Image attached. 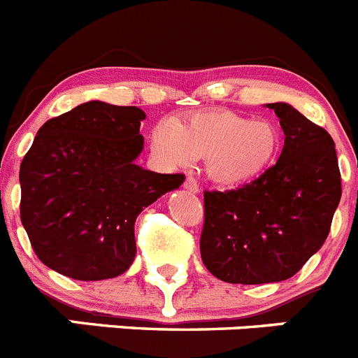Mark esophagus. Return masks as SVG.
<instances>
[{"label":"esophagus","instance_id":"obj_1","mask_svg":"<svg viewBox=\"0 0 358 358\" xmlns=\"http://www.w3.org/2000/svg\"><path fill=\"white\" fill-rule=\"evenodd\" d=\"M185 189H188L189 193H199L200 188H199V182L193 179V177H188L185 181Z\"/></svg>","mask_w":358,"mask_h":358}]
</instances>
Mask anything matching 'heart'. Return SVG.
Wrapping results in <instances>:
<instances>
[{
    "instance_id": "b5f03b06",
    "label": "heart",
    "mask_w": 358,
    "mask_h": 358,
    "mask_svg": "<svg viewBox=\"0 0 358 358\" xmlns=\"http://www.w3.org/2000/svg\"><path fill=\"white\" fill-rule=\"evenodd\" d=\"M151 145L156 158L172 169L206 158L210 181L236 188L257 181L274 165L281 149V134L267 119L207 110L179 124L162 121L152 131Z\"/></svg>"
}]
</instances>
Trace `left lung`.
Segmentation results:
<instances>
[{"instance_id": "left-lung-1", "label": "left lung", "mask_w": 358, "mask_h": 358, "mask_svg": "<svg viewBox=\"0 0 358 358\" xmlns=\"http://www.w3.org/2000/svg\"><path fill=\"white\" fill-rule=\"evenodd\" d=\"M285 131L274 166L230 192H206L200 255L224 283L292 278L323 246L341 200L334 141L290 103H267Z\"/></svg>"}]
</instances>
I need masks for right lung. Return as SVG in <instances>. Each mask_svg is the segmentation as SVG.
I'll return each mask as SVG.
<instances>
[{"label":"right lung","instance_id":"1","mask_svg":"<svg viewBox=\"0 0 358 358\" xmlns=\"http://www.w3.org/2000/svg\"><path fill=\"white\" fill-rule=\"evenodd\" d=\"M144 119L138 107L93 100L38 130L20 163V221L49 268L100 281L134 264L137 216L185 182L135 163Z\"/></svg>","mask_w":358,"mask_h":358}]
</instances>
